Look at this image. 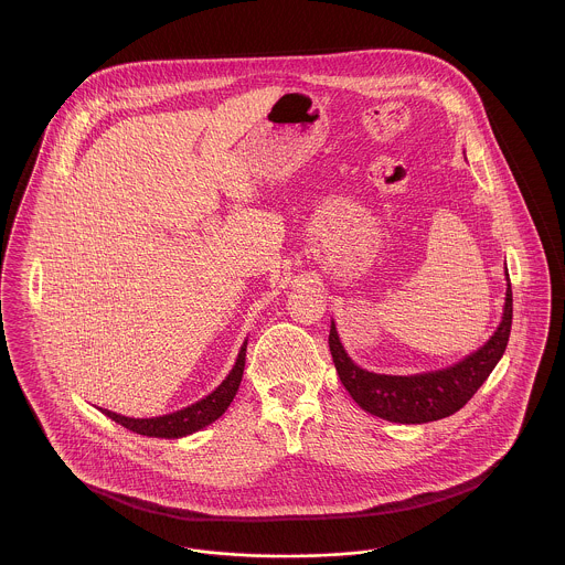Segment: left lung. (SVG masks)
<instances>
[{
    "mask_svg": "<svg viewBox=\"0 0 565 565\" xmlns=\"http://www.w3.org/2000/svg\"><path fill=\"white\" fill-rule=\"evenodd\" d=\"M507 302L504 318L493 332V337L483 348L461 360L456 366L445 371H434L424 375H376L353 364L343 350L334 322L330 323L328 345L332 362L341 383L350 392L351 398L360 404L366 413L376 415L396 424H428L457 413L468 403L477 390L491 375L495 364L509 345L512 323L511 277L507 270Z\"/></svg>",
    "mask_w": 565,
    "mask_h": 565,
    "instance_id": "1",
    "label": "left lung"
}]
</instances>
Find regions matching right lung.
Segmentation results:
<instances>
[{"label": "right lung", "mask_w": 565, "mask_h": 565, "mask_svg": "<svg viewBox=\"0 0 565 565\" xmlns=\"http://www.w3.org/2000/svg\"><path fill=\"white\" fill-rule=\"evenodd\" d=\"M245 351H247V341L243 343L239 358L233 366L228 376L215 387L210 396H205L199 403L190 404L182 411L162 415V417H152V419H134V417H122L111 411L102 408L109 419L120 424L122 428L143 434V436H157V438H180L192 431L201 430L215 422L226 408L233 403L239 385H242L243 366H245Z\"/></svg>", "instance_id": "1"}]
</instances>
